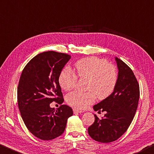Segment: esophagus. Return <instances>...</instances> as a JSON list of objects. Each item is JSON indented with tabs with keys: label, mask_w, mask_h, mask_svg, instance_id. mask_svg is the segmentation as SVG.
Here are the masks:
<instances>
[{
	"label": "esophagus",
	"mask_w": 154,
	"mask_h": 154,
	"mask_svg": "<svg viewBox=\"0 0 154 154\" xmlns=\"http://www.w3.org/2000/svg\"><path fill=\"white\" fill-rule=\"evenodd\" d=\"M73 112H74V114H80V113L82 112L81 110H79L77 109H73Z\"/></svg>",
	"instance_id": "1"
}]
</instances>
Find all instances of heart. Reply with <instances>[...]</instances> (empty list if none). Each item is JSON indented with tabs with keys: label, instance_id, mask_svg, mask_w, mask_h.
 Returning <instances> with one entry per match:
<instances>
[{
	"label": "heart",
	"instance_id": "1",
	"mask_svg": "<svg viewBox=\"0 0 154 154\" xmlns=\"http://www.w3.org/2000/svg\"><path fill=\"white\" fill-rule=\"evenodd\" d=\"M74 72L65 67L59 75V83L65 91L72 90L76 84L78 77L88 79V92L74 91L67 94L66 101L70 106L84 109L93 104L95 96L99 99H104L112 94L118 80L115 67L107 63L103 59L95 57L81 59L74 64Z\"/></svg>",
	"mask_w": 154,
	"mask_h": 154
}]
</instances>
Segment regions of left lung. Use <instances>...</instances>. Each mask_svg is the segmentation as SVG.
Masks as SVG:
<instances>
[{"mask_svg": "<svg viewBox=\"0 0 154 154\" xmlns=\"http://www.w3.org/2000/svg\"><path fill=\"white\" fill-rule=\"evenodd\" d=\"M118 75L111 95L93 106L95 111L106 112L101 119L95 116V122L88 128L91 138L100 143L114 141L127 131L138 106L139 85L132 69L116 57Z\"/></svg>", "mask_w": 154, "mask_h": 154, "instance_id": "left-lung-1", "label": "left lung"}]
</instances>
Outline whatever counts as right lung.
I'll use <instances>...</instances> for the list:
<instances>
[{
  "instance_id": "1",
  "label": "right lung",
  "mask_w": 154,
  "mask_h": 154,
  "mask_svg": "<svg viewBox=\"0 0 154 154\" xmlns=\"http://www.w3.org/2000/svg\"><path fill=\"white\" fill-rule=\"evenodd\" d=\"M70 58L66 53L46 51L32 58L21 72L17 87L19 109L27 128L41 140L61 135L73 115L66 105L56 110L50 107L53 101L61 104L64 101L58 79Z\"/></svg>"
}]
</instances>
